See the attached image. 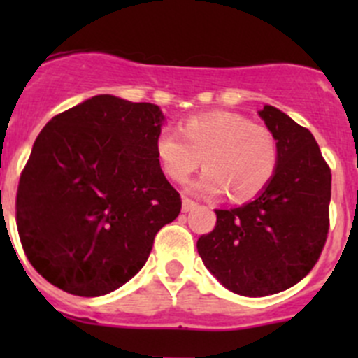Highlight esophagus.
<instances>
[{
	"mask_svg": "<svg viewBox=\"0 0 358 358\" xmlns=\"http://www.w3.org/2000/svg\"><path fill=\"white\" fill-rule=\"evenodd\" d=\"M196 206H197L196 201L189 199V197H183V201H182V211H183V213L190 211V209L196 208Z\"/></svg>",
	"mask_w": 358,
	"mask_h": 358,
	"instance_id": "34e87169",
	"label": "esophagus"
}]
</instances>
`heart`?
<instances>
[{"mask_svg": "<svg viewBox=\"0 0 358 358\" xmlns=\"http://www.w3.org/2000/svg\"><path fill=\"white\" fill-rule=\"evenodd\" d=\"M178 129H162L156 138L157 162L171 182H187L202 157L206 171L194 189L208 196L227 192L230 201L244 202L272 182L279 145L265 124L218 110L185 119Z\"/></svg>", "mask_w": 358, "mask_h": 358, "instance_id": "1", "label": "heart"}]
</instances>
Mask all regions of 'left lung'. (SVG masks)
I'll use <instances>...</instances> for the list:
<instances>
[{
    "label": "left lung",
    "mask_w": 358,
    "mask_h": 358,
    "mask_svg": "<svg viewBox=\"0 0 358 358\" xmlns=\"http://www.w3.org/2000/svg\"><path fill=\"white\" fill-rule=\"evenodd\" d=\"M259 115L279 145L275 175L255 201L215 209V229L197 241L206 268L249 298L286 291L308 275L329 232L331 168L315 138L275 107Z\"/></svg>",
    "instance_id": "1"
}]
</instances>
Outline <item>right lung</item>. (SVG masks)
Listing matches in <instances>:
<instances>
[{
  "label": "right lung",
  "instance_id": "add662e5",
  "mask_svg": "<svg viewBox=\"0 0 358 358\" xmlns=\"http://www.w3.org/2000/svg\"><path fill=\"white\" fill-rule=\"evenodd\" d=\"M162 112L96 95L41 129L15 213L29 263L59 289L102 296L128 282L182 209L156 157Z\"/></svg>",
  "mask_w": 358,
  "mask_h": 358
}]
</instances>
